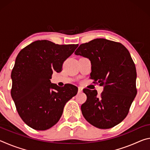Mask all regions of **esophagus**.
Segmentation results:
<instances>
[{"label": "esophagus", "mask_w": 150, "mask_h": 150, "mask_svg": "<svg viewBox=\"0 0 150 150\" xmlns=\"http://www.w3.org/2000/svg\"><path fill=\"white\" fill-rule=\"evenodd\" d=\"M83 91V88L81 87H79V90H78V92L79 93H81Z\"/></svg>", "instance_id": "1"}]
</instances>
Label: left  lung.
Listing matches in <instances>:
<instances>
[{
  "mask_svg": "<svg viewBox=\"0 0 150 150\" xmlns=\"http://www.w3.org/2000/svg\"><path fill=\"white\" fill-rule=\"evenodd\" d=\"M75 54L91 63V79L103 86L100 96L96 90L84 88L87 100L81 105L84 118L93 126L108 129L128 115L137 94L136 69L128 50L120 43L97 38L79 45Z\"/></svg>",
  "mask_w": 150,
  "mask_h": 150,
  "instance_id": "obj_1",
  "label": "left lung"
}]
</instances>
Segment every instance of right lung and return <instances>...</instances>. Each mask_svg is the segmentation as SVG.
Returning <instances> with one entry per match:
<instances>
[{
	"label": "right lung",
	"instance_id": "obj_1",
	"mask_svg": "<svg viewBox=\"0 0 150 150\" xmlns=\"http://www.w3.org/2000/svg\"><path fill=\"white\" fill-rule=\"evenodd\" d=\"M77 47L38 40L18 54L11 73V96L20 118L30 128H52L59 120L65 104L77 95L76 86L61 87L50 79L54 71H62L64 61Z\"/></svg>",
	"mask_w": 150,
	"mask_h": 150
}]
</instances>
